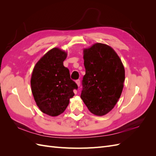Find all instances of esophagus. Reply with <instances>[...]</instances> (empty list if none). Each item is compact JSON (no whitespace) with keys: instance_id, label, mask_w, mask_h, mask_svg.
I'll return each mask as SVG.
<instances>
[{"instance_id":"esophagus-1","label":"esophagus","mask_w":156,"mask_h":156,"mask_svg":"<svg viewBox=\"0 0 156 156\" xmlns=\"http://www.w3.org/2000/svg\"><path fill=\"white\" fill-rule=\"evenodd\" d=\"M76 83H77V86L78 87H79L80 86V80L79 79H77V80H76Z\"/></svg>"}]
</instances>
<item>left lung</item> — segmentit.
I'll use <instances>...</instances> for the list:
<instances>
[{
	"mask_svg": "<svg viewBox=\"0 0 156 156\" xmlns=\"http://www.w3.org/2000/svg\"><path fill=\"white\" fill-rule=\"evenodd\" d=\"M84 75L81 98L92 114L103 116L110 112L124 87L125 69L115 50L97 43L83 50Z\"/></svg>",
	"mask_w": 156,
	"mask_h": 156,
	"instance_id": "left-lung-1",
	"label": "left lung"
}]
</instances>
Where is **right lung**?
I'll use <instances>...</instances> for the list:
<instances>
[{
	"label": "right lung",
	"mask_w": 156,
	"mask_h": 156,
	"mask_svg": "<svg viewBox=\"0 0 156 156\" xmlns=\"http://www.w3.org/2000/svg\"><path fill=\"white\" fill-rule=\"evenodd\" d=\"M66 56L67 53L60 49H52L36 64L32 73L31 89L36 105L51 116L62 114L74 96L73 90L78 88L64 66Z\"/></svg>",
	"instance_id": "obj_1"
}]
</instances>
